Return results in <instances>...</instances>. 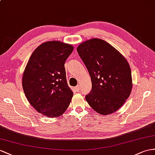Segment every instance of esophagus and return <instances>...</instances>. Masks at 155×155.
I'll return each instance as SVG.
<instances>
[{
  "instance_id": "34e87169",
  "label": "esophagus",
  "mask_w": 155,
  "mask_h": 155,
  "mask_svg": "<svg viewBox=\"0 0 155 155\" xmlns=\"http://www.w3.org/2000/svg\"><path fill=\"white\" fill-rule=\"evenodd\" d=\"M74 90H76L77 92H79V91H80V90H81V89H80V86H77L74 88Z\"/></svg>"
}]
</instances>
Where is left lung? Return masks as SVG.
<instances>
[{
	"label": "left lung",
	"mask_w": 155,
	"mask_h": 155,
	"mask_svg": "<svg viewBox=\"0 0 155 155\" xmlns=\"http://www.w3.org/2000/svg\"><path fill=\"white\" fill-rule=\"evenodd\" d=\"M77 50L92 81V88L86 100L99 114L115 112L124 105L132 88L128 61L113 46L100 38L81 43Z\"/></svg>",
	"instance_id": "1"
}]
</instances>
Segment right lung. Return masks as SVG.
Returning <instances> with one entry per match:
<instances>
[{
    "label": "right lung",
    "mask_w": 155,
    "mask_h": 155,
    "mask_svg": "<svg viewBox=\"0 0 155 155\" xmlns=\"http://www.w3.org/2000/svg\"><path fill=\"white\" fill-rule=\"evenodd\" d=\"M73 46L59 41L42 43L33 52L22 78L29 104L47 117H58L68 108L73 93L67 84L65 63Z\"/></svg>",
    "instance_id": "1"
}]
</instances>
